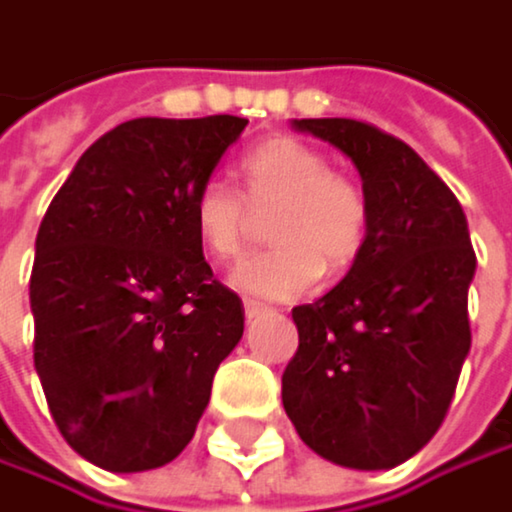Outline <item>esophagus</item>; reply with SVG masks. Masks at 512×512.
Listing matches in <instances>:
<instances>
[{
  "mask_svg": "<svg viewBox=\"0 0 512 512\" xmlns=\"http://www.w3.org/2000/svg\"><path fill=\"white\" fill-rule=\"evenodd\" d=\"M273 309L270 306H264V303H258V300H245V318L248 321H258V318H264V315H270Z\"/></svg>",
  "mask_w": 512,
  "mask_h": 512,
  "instance_id": "esophagus-1",
  "label": "esophagus"
}]
</instances>
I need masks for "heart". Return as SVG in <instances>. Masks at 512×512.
<instances>
[{"instance_id": "1", "label": "heart", "mask_w": 512, "mask_h": 512, "mask_svg": "<svg viewBox=\"0 0 512 512\" xmlns=\"http://www.w3.org/2000/svg\"><path fill=\"white\" fill-rule=\"evenodd\" d=\"M242 194L224 179H206L191 200V224L215 261L242 251L251 212L270 215L267 251L248 254L230 285L264 300H291L318 285L324 267L345 273L369 239V200L351 179L330 170V161L303 140L270 137L242 158Z\"/></svg>"}]
</instances>
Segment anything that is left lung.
<instances>
[{
    "label": "left lung",
    "mask_w": 512,
    "mask_h": 512,
    "mask_svg": "<svg viewBox=\"0 0 512 512\" xmlns=\"http://www.w3.org/2000/svg\"><path fill=\"white\" fill-rule=\"evenodd\" d=\"M294 128L354 161L369 239L330 294L294 309L300 348L282 402L327 462L387 471L432 441L471 351L468 218L444 179L375 125L294 119Z\"/></svg>",
    "instance_id": "obj_1"
}]
</instances>
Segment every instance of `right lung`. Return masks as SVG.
<instances>
[{
    "mask_svg": "<svg viewBox=\"0 0 512 512\" xmlns=\"http://www.w3.org/2000/svg\"><path fill=\"white\" fill-rule=\"evenodd\" d=\"M248 119H131L95 140L35 239V372L86 462H173L242 339V303L212 279L191 200Z\"/></svg>",
    "mask_w": 512,
    "mask_h": 512,
    "instance_id": "1",
    "label": "right lung"
}]
</instances>
